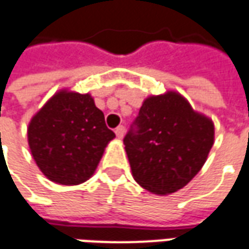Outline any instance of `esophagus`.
I'll list each match as a JSON object with an SVG mask.
<instances>
[{
	"label": "esophagus",
	"instance_id": "esophagus-1",
	"mask_svg": "<svg viewBox=\"0 0 249 249\" xmlns=\"http://www.w3.org/2000/svg\"><path fill=\"white\" fill-rule=\"evenodd\" d=\"M114 132H116V136L119 137V139H123L125 135V126L124 125H120V126H117V128H116V130H114Z\"/></svg>",
	"mask_w": 249,
	"mask_h": 249
}]
</instances>
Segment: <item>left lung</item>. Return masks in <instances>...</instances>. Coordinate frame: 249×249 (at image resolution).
Returning <instances> with one entry per match:
<instances>
[{
  "instance_id": "left-lung-1",
  "label": "left lung",
  "mask_w": 249,
  "mask_h": 249,
  "mask_svg": "<svg viewBox=\"0 0 249 249\" xmlns=\"http://www.w3.org/2000/svg\"><path fill=\"white\" fill-rule=\"evenodd\" d=\"M213 142V121L177 91L144 100L124 137L133 178L159 196L185 187L202 168Z\"/></svg>"
}]
</instances>
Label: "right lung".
I'll return each instance as SVG.
<instances>
[{
	"instance_id": "obj_1",
	"label": "right lung",
	"mask_w": 249,
	"mask_h": 249,
	"mask_svg": "<svg viewBox=\"0 0 249 249\" xmlns=\"http://www.w3.org/2000/svg\"><path fill=\"white\" fill-rule=\"evenodd\" d=\"M114 132L90 94L60 90L28 125V144L40 171L59 185L86 182Z\"/></svg>"
}]
</instances>
